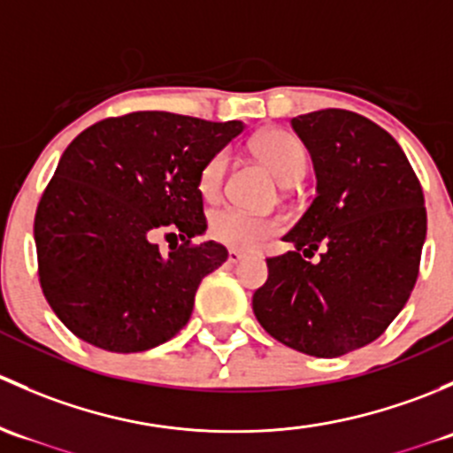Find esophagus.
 Instances as JSON below:
<instances>
[{"label": "esophagus", "mask_w": 453, "mask_h": 453, "mask_svg": "<svg viewBox=\"0 0 453 453\" xmlns=\"http://www.w3.org/2000/svg\"><path fill=\"white\" fill-rule=\"evenodd\" d=\"M243 260V252H239V250H227V263L236 265Z\"/></svg>", "instance_id": "34e87169"}]
</instances>
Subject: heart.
Segmentation results:
<instances>
[{"label":"heart","mask_w":453,"mask_h":453,"mask_svg":"<svg viewBox=\"0 0 453 453\" xmlns=\"http://www.w3.org/2000/svg\"><path fill=\"white\" fill-rule=\"evenodd\" d=\"M256 155L280 177L285 184L300 180L307 168V150L294 134L282 129H269L258 134L252 142ZM227 168V153L212 155L199 173V190L205 199H214L223 188V177ZM282 230V219L278 214L254 212L239 205H223L212 210L208 219V232L214 241L241 252H252L263 245L269 236Z\"/></svg>","instance_id":"obj_1"}]
</instances>
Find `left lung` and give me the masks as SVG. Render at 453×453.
I'll use <instances>...</instances> for the list:
<instances>
[{"label": "left lung", "instance_id": "1", "mask_svg": "<svg viewBox=\"0 0 453 453\" xmlns=\"http://www.w3.org/2000/svg\"><path fill=\"white\" fill-rule=\"evenodd\" d=\"M291 125L311 153L318 195L285 234L294 250L267 258L252 307L280 344L340 357L377 340L412 294L423 188L399 142L359 113L319 109Z\"/></svg>", "mask_w": 453, "mask_h": 453}]
</instances>
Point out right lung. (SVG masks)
I'll list each match as a JSON object with an SVG mask.
<instances>
[{
  "instance_id": "1",
  "label": "right lung",
  "mask_w": 453,
  "mask_h": 453,
  "mask_svg": "<svg viewBox=\"0 0 453 453\" xmlns=\"http://www.w3.org/2000/svg\"><path fill=\"white\" fill-rule=\"evenodd\" d=\"M243 131L168 111L104 118L61 155L35 214L39 282L76 337L111 353H140L190 319L199 282L227 250L193 243L205 230L199 173ZM159 229L182 243L162 255Z\"/></svg>"
}]
</instances>
